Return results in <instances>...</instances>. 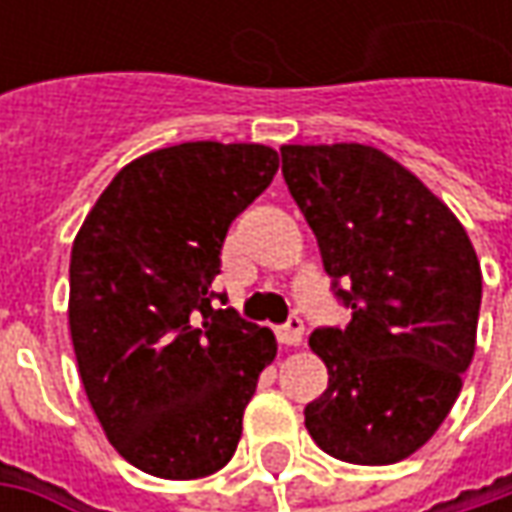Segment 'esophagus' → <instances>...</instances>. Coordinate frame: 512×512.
<instances>
[{
    "label": "esophagus",
    "instance_id": "1",
    "mask_svg": "<svg viewBox=\"0 0 512 512\" xmlns=\"http://www.w3.org/2000/svg\"><path fill=\"white\" fill-rule=\"evenodd\" d=\"M276 336L287 347H296V344H302V339H305V322L299 316H290L285 325L276 330Z\"/></svg>",
    "mask_w": 512,
    "mask_h": 512
}]
</instances>
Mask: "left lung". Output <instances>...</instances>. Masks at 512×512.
<instances>
[{
    "label": "left lung",
    "mask_w": 512,
    "mask_h": 512,
    "mask_svg": "<svg viewBox=\"0 0 512 512\" xmlns=\"http://www.w3.org/2000/svg\"><path fill=\"white\" fill-rule=\"evenodd\" d=\"M287 190L313 230L344 327H316L327 390L305 407L325 453L393 464L444 422L473 362L482 267L459 219L367 145H285Z\"/></svg>",
    "instance_id": "left-lung-1"
}]
</instances>
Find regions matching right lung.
<instances>
[{"label": "right lung", "mask_w": 512, "mask_h": 512, "mask_svg": "<svg viewBox=\"0 0 512 512\" xmlns=\"http://www.w3.org/2000/svg\"><path fill=\"white\" fill-rule=\"evenodd\" d=\"M276 170L265 145L153 150L116 173L73 242L79 376L110 444L142 473L202 479L236 453L276 336L210 285L227 227Z\"/></svg>", "instance_id": "1"}]
</instances>
